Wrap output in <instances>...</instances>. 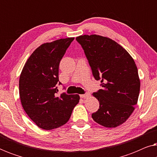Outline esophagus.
Masks as SVG:
<instances>
[{
    "mask_svg": "<svg viewBox=\"0 0 157 157\" xmlns=\"http://www.w3.org/2000/svg\"><path fill=\"white\" fill-rule=\"evenodd\" d=\"M90 96V94L87 93V94H81L80 95V97L81 98H88Z\"/></svg>",
    "mask_w": 157,
    "mask_h": 157,
    "instance_id": "esophagus-1",
    "label": "esophagus"
}]
</instances>
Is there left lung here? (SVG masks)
<instances>
[{
    "mask_svg": "<svg viewBox=\"0 0 157 157\" xmlns=\"http://www.w3.org/2000/svg\"><path fill=\"white\" fill-rule=\"evenodd\" d=\"M84 51L92 74L103 87L93 94L99 109L91 117L107 128L119 126L128 119L137 104L140 80L129 53L111 38L96 35L76 38Z\"/></svg>",
    "mask_w": 157,
    "mask_h": 157,
    "instance_id": "8db88e82",
    "label": "left lung"
}]
</instances>
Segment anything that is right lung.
Wrapping results in <instances>:
<instances>
[{
    "label": "right lung",
    "instance_id": "right-lung-1",
    "mask_svg": "<svg viewBox=\"0 0 157 157\" xmlns=\"http://www.w3.org/2000/svg\"><path fill=\"white\" fill-rule=\"evenodd\" d=\"M74 39L61 38L40 45L30 56L21 74V104L30 119L43 129L64 125L79 102L78 94H57L60 61Z\"/></svg>",
    "mask_w": 157,
    "mask_h": 157
}]
</instances>
